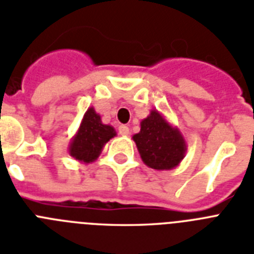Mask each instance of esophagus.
Returning <instances> with one entry per match:
<instances>
[{
  "label": "esophagus",
  "mask_w": 254,
  "mask_h": 254,
  "mask_svg": "<svg viewBox=\"0 0 254 254\" xmlns=\"http://www.w3.org/2000/svg\"><path fill=\"white\" fill-rule=\"evenodd\" d=\"M119 133H120L121 135H127V134H129V127H127V125H120V127H119Z\"/></svg>",
  "instance_id": "esophagus-1"
}]
</instances>
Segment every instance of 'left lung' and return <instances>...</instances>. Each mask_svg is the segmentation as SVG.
<instances>
[{"label":"left lung","mask_w":254,"mask_h":254,"mask_svg":"<svg viewBox=\"0 0 254 254\" xmlns=\"http://www.w3.org/2000/svg\"><path fill=\"white\" fill-rule=\"evenodd\" d=\"M133 139L146 166L154 170H171L184 158L185 141L180 131L167 123L158 111L141 123V131Z\"/></svg>","instance_id":"left-lung-1"}]
</instances>
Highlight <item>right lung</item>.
Listing matches in <instances>:
<instances>
[{
	"mask_svg": "<svg viewBox=\"0 0 254 254\" xmlns=\"http://www.w3.org/2000/svg\"><path fill=\"white\" fill-rule=\"evenodd\" d=\"M115 135V129L102 124L100 116L95 112L94 108H90L84 113L78 133L70 143V155L80 162H94L102 151L104 143Z\"/></svg>",
	"mask_w": 254,
	"mask_h": 254,
	"instance_id": "add662e5",
	"label": "right lung"
}]
</instances>
